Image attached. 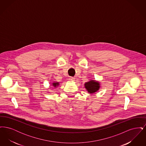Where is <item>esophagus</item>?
Here are the masks:
<instances>
[{"label": "esophagus", "instance_id": "obj_1", "mask_svg": "<svg viewBox=\"0 0 146 146\" xmlns=\"http://www.w3.org/2000/svg\"><path fill=\"white\" fill-rule=\"evenodd\" d=\"M69 80H70V81H74V78H73V77H70V78H69Z\"/></svg>", "mask_w": 146, "mask_h": 146}]
</instances>
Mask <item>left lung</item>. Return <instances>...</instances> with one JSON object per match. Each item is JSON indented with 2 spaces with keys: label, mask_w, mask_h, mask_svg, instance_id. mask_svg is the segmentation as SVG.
I'll list each match as a JSON object with an SVG mask.
<instances>
[{
  "label": "left lung",
  "mask_w": 146,
  "mask_h": 146,
  "mask_svg": "<svg viewBox=\"0 0 146 146\" xmlns=\"http://www.w3.org/2000/svg\"><path fill=\"white\" fill-rule=\"evenodd\" d=\"M85 88L89 94H94L97 92L100 88V83L94 80H91L89 82L85 83Z\"/></svg>",
  "instance_id": "obj_1"
}]
</instances>
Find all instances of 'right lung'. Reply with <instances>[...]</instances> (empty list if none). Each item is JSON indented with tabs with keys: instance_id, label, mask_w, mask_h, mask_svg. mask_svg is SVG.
Returning <instances> with one entry per match:
<instances>
[{
	"instance_id": "obj_1",
	"label": "right lung",
	"mask_w": 146,
	"mask_h": 146,
	"mask_svg": "<svg viewBox=\"0 0 146 146\" xmlns=\"http://www.w3.org/2000/svg\"><path fill=\"white\" fill-rule=\"evenodd\" d=\"M52 84L53 87L56 88V87H57L59 85V83L58 82H54V83H53Z\"/></svg>"
}]
</instances>
